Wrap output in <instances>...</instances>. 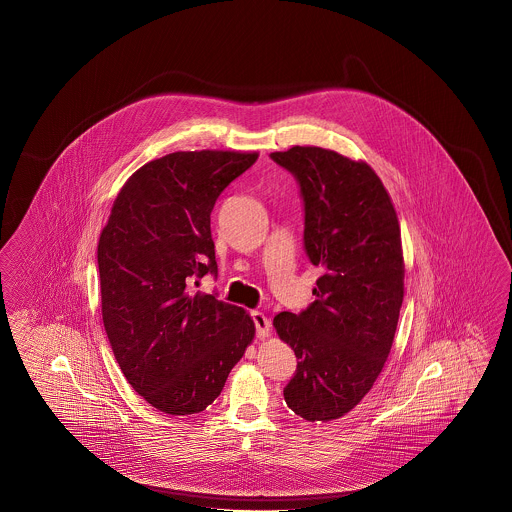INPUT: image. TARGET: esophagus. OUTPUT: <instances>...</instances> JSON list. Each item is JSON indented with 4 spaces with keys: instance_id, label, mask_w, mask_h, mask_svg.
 Returning <instances> with one entry per match:
<instances>
[{
    "instance_id": "esophagus-1",
    "label": "esophagus",
    "mask_w": 512,
    "mask_h": 512,
    "mask_svg": "<svg viewBox=\"0 0 512 512\" xmlns=\"http://www.w3.org/2000/svg\"><path fill=\"white\" fill-rule=\"evenodd\" d=\"M253 323H255L257 336H259V338H268V336H270L272 323H270V319H268L264 313H261V311H253Z\"/></svg>"
}]
</instances>
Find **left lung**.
<instances>
[{"instance_id":"1","label":"left lung","mask_w":512,"mask_h":512,"mask_svg":"<svg viewBox=\"0 0 512 512\" xmlns=\"http://www.w3.org/2000/svg\"><path fill=\"white\" fill-rule=\"evenodd\" d=\"M270 157L300 184L304 246L325 268L308 310L274 317L298 358L283 396L298 417L328 422L357 407L390 355L405 276L400 221L366 161L319 146Z\"/></svg>"}]
</instances>
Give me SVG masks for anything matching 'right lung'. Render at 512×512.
Returning <instances> with one entry per match:
<instances>
[{
	"mask_svg": "<svg viewBox=\"0 0 512 512\" xmlns=\"http://www.w3.org/2000/svg\"><path fill=\"white\" fill-rule=\"evenodd\" d=\"M257 152L195 150L133 172L97 244L101 315L125 379L167 415L216 400L255 338L248 311L195 291L216 274L210 214Z\"/></svg>",
	"mask_w": 512,
	"mask_h": 512,
	"instance_id": "add662e5",
	"label": "right lung"
}]
</instances>
